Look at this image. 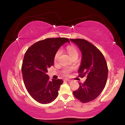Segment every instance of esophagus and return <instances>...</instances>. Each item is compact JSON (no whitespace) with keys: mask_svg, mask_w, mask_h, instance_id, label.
Segmentation results:
<instances>
[{"mask_svg":"<svg viewBox=\"0 0 125 125\" xmlns=\"http://www.w3.org/2000/svg\"><path fill=\"white\" fill-rule=\"evenodd\" d=\"M65 81H67V82H70L71 80H69V79H67V78H66V79H65Z\"/></svg>","mask_w":125,"mask_h":125,"instance_id":"obj_1","label":"esophagus"}]
</instances>
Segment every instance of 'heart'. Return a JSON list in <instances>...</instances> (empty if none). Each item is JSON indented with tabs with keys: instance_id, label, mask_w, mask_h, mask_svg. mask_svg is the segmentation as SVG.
Returning <instances> with one entry per match:
<instances>
[{
	"instance_id": "1",
	"label": "heart",
	"mask_w": 125,
	"mask_h": 125,
	"mask_svg": "<svg viewBox=\"0 0 125 125\" xmlns=\"http://www.w3.org/2000/svg\"><path fill=\"white\" fill-rule=\"evenodd\" d=\"M66 50L69 55L71 58H73V56H75L76 55H78V52L77 49H76V48L75 47H73V45H70V46H68V47H67ZM61 52V49H59L58 51L55 52V54L54 55V58L55 61H56L57 60H58V59L59 58V56H60ZM71 70H72V69L69 68V67H66V68L64 69V70H63V73H64L65 75H67Z\"/></svg>"
}]
</instances>
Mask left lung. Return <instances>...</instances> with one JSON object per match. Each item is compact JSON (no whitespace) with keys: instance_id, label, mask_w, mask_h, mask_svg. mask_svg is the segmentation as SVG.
Listing matches in <instances>:
<instances>
[{"instance_id":"8db88e82","label":"left lung","mask_w":125,"mask_h":125,"mask_svg":"<svg viewBox=\"0 0 125 125\" xmlns=\"http://www.w3.org/2000/svg\"><path fill=\"white\" fill-rule=\"evenodd\" d=\"M79 48L82 54L78 73L81 77L87 76L83 83L73 93L82 103H88L96 99L103 90L108 79V69L105 59L100 50L86 40L70 39Z\"/></svg>"}]
</instances>
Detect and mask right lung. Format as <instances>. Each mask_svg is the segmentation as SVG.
I'll list each match as a JSON object with an SVG mask.
<instances>
[{"label": "right lung", "instance_id": "obj_1", "mask_svg": "<svg viewBox=\"0 0 125 125\" xmlns=\"http://www.w3.org/2000/svg\"><path fill=\"white\" fill-rule=\"evenodd\" d=\"M66 42L70 41L66 38H47L34 43L25 52L22 65L24 84L30 95L39 103H50L58 96L64 81H50L47 73L48 69L54 65L55 52Z\"/></svg>", "mask_w": 125, "mask_h": 125}]
</instances>
